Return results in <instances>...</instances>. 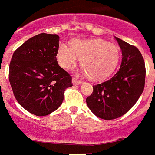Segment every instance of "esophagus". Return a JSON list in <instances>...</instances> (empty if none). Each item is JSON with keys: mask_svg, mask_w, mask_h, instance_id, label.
Masks as SVG:
<instances>
[{"mask_svg": "<svg viewBox=\"0 0 155 155\" xmlns=\"http://www.w3.org/2000/svg\"><path fill=\"white\" fill-rule=\"evenodd\" d=\"M72 83H73L74 85H78V84H81L82 81L81 80H78V78H73V79H72Z\"/></svg>", "mask_w": 155, "mask_h": 155, "instance_id": "esophagus-1", "label": "esophagus"}]
</instances>
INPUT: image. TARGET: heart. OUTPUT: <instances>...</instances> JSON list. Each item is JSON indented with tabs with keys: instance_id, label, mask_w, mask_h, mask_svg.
Wrapping results in <instances>:
<instances>
[{
	"instance_id": "1",
	"label": "heart",
	"mask_w": 155,
	"mask_h": 155,
	"mask_svg": "<svg viewBox=\"0 0 155 155\" xmlns=\"http://www.w3.org/2000/svg\"><path fill=\"white\" fill-rule=\"evenodd\" d=\"M81 58V65L94 80L105 78L116 68L120 61V50L116 45L102 39H74L71 46L62 43L57 52L58 64L70 69Z\"/></svg>"
}]
</instances>
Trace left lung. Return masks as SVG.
Instances as JSON below:
<instances>
[{
	"instance_id": "left-lung-1",
	"label": "left lung",
	"mask_w": 155,
	"mask_h": 155,
	"mask_svg": "<svg viewBox=\"0 0 155 155\" xmlns=\"http://www.w3.org/2000/svg\"><path fill=\"white\" fill-rule=\"evenodd\" d=\"M122 50L121 66L110 78L93 85L86 102L98 118L111 120L124 116L137 102L145 84L146 68L136 46L115 37Z\"/></svg>"
}]
</instances>
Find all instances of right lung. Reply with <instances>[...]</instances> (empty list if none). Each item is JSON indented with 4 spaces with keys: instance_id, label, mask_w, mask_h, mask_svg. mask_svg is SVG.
Here are the masks:
<instances>
[{
    "instance_id": "right-lung-1",
    "label": "right lung",
    "mask_w": 155,
    "mask_h": 155,
    "mask_svg": "<svg viewBox=\"0 0 155 155\" xmlns=\"http://www.w3.org/2000/svg\"><path fill=\"white\" fill-rule=\"evenodd\" d=\"M59 36L41 33L31 37L14 52L9 65V81L16 100L25 110L44 116L62 104L72 77L59 66Z\"/></svg>"
}]
</instances>
